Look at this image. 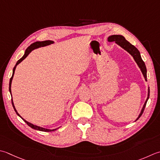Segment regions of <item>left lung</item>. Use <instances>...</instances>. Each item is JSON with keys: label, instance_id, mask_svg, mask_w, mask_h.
Returning a JSON list of instances; mask_svg holds the SVG:
<instances>
[{"label": "left lung", "instance_id": "8db88e82", "mask_svg": "<svg viewBox=\"0 0 160 160\" xmlns=\"http://www.w3.org/2000/svg\"><path fill=\"white\" fill-rule=\"evenodd\" d=\"M108 41L109 42H114L117 44H118V46H120L122 48H123L124 50H126L127 52H128L132 56L134 61L136 62V63L138 65V67H139L141 71L143 74V77H144L146 81H147V70H146V67L144 62L142 60V57H141L140 52L138 51L135 46L131 44V43L128 42V41L125 39V37L122 35H119V34H114V35H111L109 36L108 38ZM149 96H150V89L148 87V97H147L146 101H145L144 105H143L142 111H141L140 114L139 115L138 118H137V120H138L139 118H140L141 116L142 115L143 110H144L145 107L146 105V102L148 101V100L149 98Z\"/></svg>", "mask_w": 160, "mask_h": 160}]
</instances>
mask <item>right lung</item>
Returning <instances> with one entry per match:
<instances>
[{
    "label": "right lung",
    "instance_id": "obj_1",
    "mask_svg": "<svg viewBox=\"0 0 160 160\" xmlns=\"http://www.w3.org/2000/svg\"><path fill=\"white\" fill-rule=\"evenodd\" d=\"M54 43V42L53 41H51V40H46V41H43V42H34L33 43H32L29 47H28L27 49L26 50V51H25V53L23 57H22L20 59H18V60L17 61V64H16V65L14 66V67L13 68V73H12V76L10 78V80H9V92H10V94H11V96H12V93H11V84H12V79H13V76H14V71H15V69H16V67H17V66L21 63V62L23 60V59L26 58L27 56L30 54V53L32 52V51H33V50L36 49V48H40V47H43V46H48V45H51L52 44V43ZM12 106H13L14 108V111L16 112V113H17V114L18 116V117H20L22 119H23L26 123L30 127H31L32 128V129H34V130H39V131H43V132H52V131H55L57 129H58V128H56V129H52V130H50V129H46V128H42V127H39V126H35V125H33L31 123H29V122H28L27 121H26L25 119H23V118H22L21 116L19 115V114L18 113L17 109H16L15 107H14V102H13V100H12Z\"/></svg>",
    "mask_w": 160,
    "mask_h": 160
}]
</instances>
